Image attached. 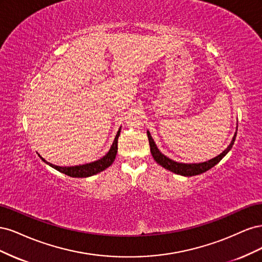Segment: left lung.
Returning a JSON list of instances; mask_svg holds the SVG:
<instances>
[{"instance_id":"obj_1","label":"left lung","mask_w":262,"mask_h":262,"mask_svg":"<svg viewBox=\"0 0 262 262\" xmlns=\"http://www.w3.org/2000/svg\"><path fill=\"white\" fill-rule=\"evenodd\" d=\"M236 134H237V131L234 134L231 144H229L227 146V148L224 149L220 155L212 158V160H210L208 162H203V163H199V164H185V163H178V162L170 160V158H168L167 156H165L164 154H162L161 150L157 148L152 136H150L149 131H147V138H148V142H149L150 153H152V156H153V158L156 161L157 164H160L161 166H163L165 169L177 173V175L191 177V176H195V175H200V173L214 167V166H215L233 147V144H234L235 139H236Z\"/></svg>"}]
</instances>
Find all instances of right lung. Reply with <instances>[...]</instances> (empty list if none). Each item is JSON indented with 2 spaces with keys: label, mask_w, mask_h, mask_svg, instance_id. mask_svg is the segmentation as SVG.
<instances>
[{
  "label": "right lung",
  "mask_w": 262,
  "mask_h": 262,
  "mask_svg": "<svg viewBox=\"0 0 262 262\" xmlns=\"http://www.w3.org/2000/svg\"><path fill=\"white\" fill-rule=\"evenodd\" d=\"M120 131H121V126L117 132V136L115 138V141H114L112 147H110V149H109V152L104 157H101L100 160L89 163V164L78 165V166H70V167H61V166H57V165H53L51 163H48L47 161H45V158H42L39 154L38 155L46 164H48L49 166H51L52 168L57 169L58 171H60L62 173H66V175H68L70 177H74V178L90 177L93 175H96V173H98L102 170H105L114 163L117 152H118V138H119V136H120Z\"/></svg>",
  "instance_id": "right-lung-1"
}]
</instances>
